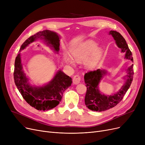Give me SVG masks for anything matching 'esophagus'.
Here are the masks:
<instances>
[{
    "label": "esophagus",
    "instance_id": "esophagus-1",
    "mask_svg": "<svg viewBox=\"0 0 145 145\" xmlns=\"http://www.w3.org/2000/svg\"><path fill=\"white\" fill-rule=\"evenodd\" d=\"M80 76L79 75H75L73 79V83L74 85H78L80 82Z\"/></svg>",
    "mask_w": 145,
    "mask_h": 145
}]
</instances>
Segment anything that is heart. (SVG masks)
Segmentation results:
<instances>
[{"instance_id": "heart-1", "label": "heart", "mask_w": 145, "mask_h": 145, "mask_svg": "<svg viewBox=\"0 0 145 145\" xmlns=\"http://www.w3.org/2000/svg\"><path fill=\"white\" fill-rule=\"evenodd\" d=\"M97 44L93 41H87L76 46L71 50V54L75 62L80 63L85 61L84 65L89 69H93L99 63L103 56L102 48H97ZM66 62L74 65V62L69 56H65Z\"/></svg>"}]
</instances>
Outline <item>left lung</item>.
<instances>
[{
    "instance_id": "1",
    "label": "left lung",
    "mask_w": 145,
    "mask_h": 145,
    "mask_svg": "<svg viewBox=\"0 0 145 145\" xmlns=\"http://www.w3.org/2000/svg\"><path fill=\"white\" fill-rule=\"evenodd\" d=\"M109 34L114 38L118 47L121 49V52L125 53L124 59L131 60L133 62L132 53L124 37L119 32L114 30H110ZM133 66V65L132 64L126 70V75L123 78L125 79V82L118 92L113 95L107 96L102 94L99 89V85L103 77L107 74V71L98 69L96 71L86 73L84 76L85 82L87 87L85 98L86 107L91 110L102 112L116 106L122 100L131 85L134 74Z\"/></svg>"
}]
</instances>
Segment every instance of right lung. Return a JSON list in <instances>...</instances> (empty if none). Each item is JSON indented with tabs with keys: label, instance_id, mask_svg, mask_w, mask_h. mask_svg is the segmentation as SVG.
I'll return each mask as SVG.
<instances>
[{
	"label": "right lung",
	"instance_id": "1",
	"mask_svg": "<svg viewBox=\"0 0 145 145\" xmlns=\"http://www.w3.org/2000/svg\"><path fill=\"white\" fill-rule=\"evenodd\" d=\"M38 39H43L55 52L59 51L60 37L57 33L49 30L39 32L29 37L21 46L19 52ZM14 80L19 92L26 102L38 110H48L57 106L62 101L64 91L71 86L72 79L61 70L47 84L42 86L31 85L23 69L19 53L15 59Z\"/></svg>",
	"mask_w": 145,
	"mask_h": 145
}]
</instances>
